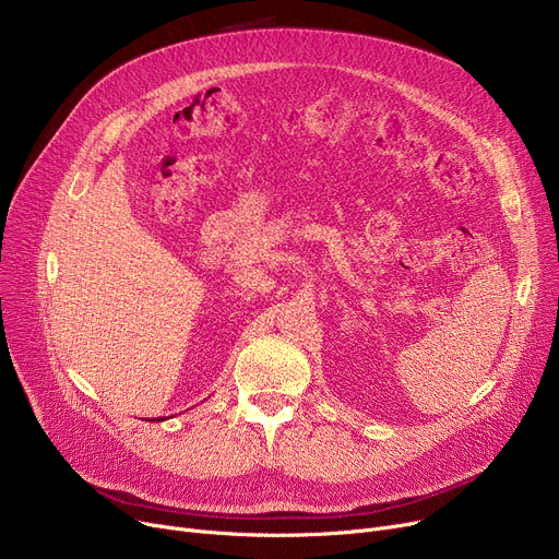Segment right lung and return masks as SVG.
Wrapping results in <instances>:
<instances>
[{"label":"right lung","instance_id":"right-lung-1","mask_svg":"<svg viewBox=\"0 0 559 559\" xmlns=\"http://www.w3.org/2000/svg\"><path fill=\"white\" fill-rule=\"evenodd\" d=\"M152 421H154V419H152Z\"/></svg>","mask_w":559,"mask_h":559}]
</instances>
